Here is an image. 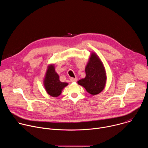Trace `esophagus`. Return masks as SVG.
Listing matches in <instances>:
<instances>
[{
    "instance_id": "obj_1",
    "label": "esophagus",
    "mask_w": 148,
    "mask_h": 148,
    "mask_svg": "<svg viewBox=\"0 0 148 148\" xmlns=\"http://www.w3.org/2000/svg\"><path fill=\"white\" fill-rule=\"evenodd\" d=\"M78 78H70V81L71 82H76L77 81Z\"/></svg>"
}]
</instances>
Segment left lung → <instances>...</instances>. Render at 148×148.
I'll return each mask as SVG.
<instances>
[{
    "mask_svg": "<svg viewBox=\"0 0 148 148\" xmlns=\"http://www.w3.org/2000/svg\"><path fill=\"white\" fill-rule=\"evenodd\" d=\"M85 70L86 77L78 81V84L90 94H98L105 88L107 75L102 62L95 53H91Z\"/></svg>",
    "mask_w": 148,
    "mask_h": 148,
    "instance_id": "8db88e82",
    "label": "left lung"
}]
</instances>
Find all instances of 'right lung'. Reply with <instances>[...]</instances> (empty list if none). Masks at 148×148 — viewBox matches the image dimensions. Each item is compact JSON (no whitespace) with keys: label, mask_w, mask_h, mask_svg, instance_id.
<instances>
[{"label":"right lung","mask_w":148,"mask_h":148,"mask_svg":"<svg viewBox=\"0 0 148 148\" xmlns=\"http://www.w3.org/2000/svg\"><path fill=\"white\" fill-rule=\"evenodd\" d=\"M59 78V75L55 71L54 64H50L44 79V86L46 92L51 97H58L62 90L68 85L67 82H61Z\"/></svg>","instance_id":"add662e5"}]
</instances>
